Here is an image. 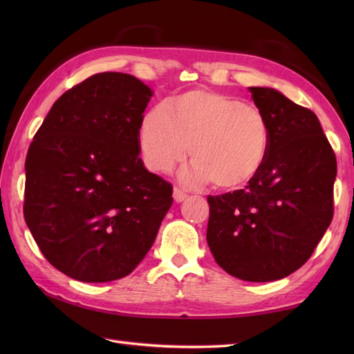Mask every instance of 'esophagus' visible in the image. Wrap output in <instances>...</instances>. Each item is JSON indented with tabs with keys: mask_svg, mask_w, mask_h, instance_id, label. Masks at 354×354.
<instances>
[{
	"mask_svg": "<svg viewBox=\"0 0 354 354\" xmlns=\"http://www.w3.org/2000/svg\"><path fill=\"white\" fill-rule=\"evenodd\" d=\"M173 199H175L176 202H183L187 199V193H184L181 189L175 187V189H173Z\"/></svg>",
	"mask_w": 354,
	"mask_h": 354,
	"instance_id": "1",
	"label": "esophagus"
}]
</instances>
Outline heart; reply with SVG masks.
Listing matches in <instances>:
<instances>
[{"label":"heart","instance_id":"b5f03b06","mask_svg":"<svg viewBox=\"0 0 354 354\" xmlns=\"http://www.w3.org/2000/svg\"><path fill=\"white\" fill-rule=\"evenodd\" d=\"M138 142L149 169L169 171L189 153L194 161L181 171L185 184L208 181L239 189L261 170L269 146L266 115L237 97L192 89L162 106L150 108L138 124Z\"/></svg>","mask_w":354,"mask_h":354}]
</instances>
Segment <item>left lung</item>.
Instances as JSON below:
<instances>
[{
	"instance_id": "left-lung-1",
	"label": "left lung",
	"mask_w": 354,
	"mask_h": 354,
	"mask_svg": "<svg viewBox=\"0 0 354 354\" xmlns=\"http://www.w3.org/2000/svg\"><path fill=\"white\" fill-rule=\"evenodd\" d=\"M250 93L269 123V153L243 190L208 196L207 242L230 275L263 283L295 272L324 236L336 156L310 109L274 88Z\"/></svg>"
}]
</instances>
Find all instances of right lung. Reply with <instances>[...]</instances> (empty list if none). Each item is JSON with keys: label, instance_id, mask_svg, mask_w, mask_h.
I'll list each match as a JSON object with an SVG mask.
<instances>
[{"label": "right lung", "instance_id": "1", "mask_svg": "<svg viewBox=\"0 0 354 354\" xmlns=\"http://www.w3.org/2000/svg\"><path fill=\"white\" fill-rule=\"evenodd\" d=\"M152 95L131 74H94L59 97L28 147L26 223L44 257L74 280L129 275L171 207V185L138 156Z\"/></svg>", "mask_w": 354, "mask_h": 354}]
</instances>
